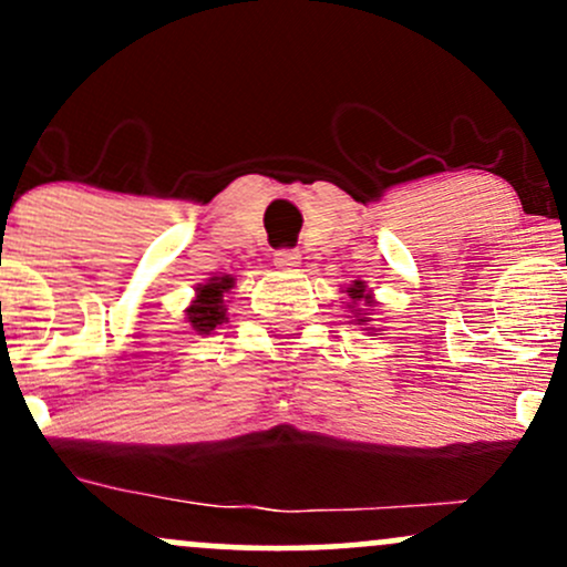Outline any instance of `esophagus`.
I'll return each mask as SVG.
<instances>
[{
  "label": "esophagus",
  "mask_w": 567,
  "mask_h": 567,
  "mask_svg": "<svg viewBox=\"0 0 567 567\" xmlns=\"http://www.w3.org/2000/svg\"><path fill=\"white\" fill-rule=\"evenodd\" d=\"M298 264H301V252L292 250V247H282V250L275 252V266H277V269L290 271V269H296Z\"/></svg>",
  "instance_id": "obj_1"
}]
</instances>
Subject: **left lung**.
I'll return each mask as SVG.
<instances>
[{
	"label": "left lung",
	"mask_w": 567,
	"mask_h": 567,
	"mask_svg": "<svg viewBox=\"0 0 567 567\" xmlns=\"http://www.w3.org/2000/svg\"><path fill=\"white\" fill-rule=\"evenodd\" d=\"M347 292L351 296V301H365V303H373V301H370V296L365 292V285H362V282H354ZM360 322H368V320H365V317H362Z\"/></svg>",
	"instance_id": "1"
}]
</instances>
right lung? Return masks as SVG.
Wrapping results in <instances>:
<instances>
[{
  "label": "right lung",
  "mask_w": 567,
  "mask_h": 567,
  "mask_svg": "<svg viewBox=\"0 0 567 567\" xmlns=\"http://www.w3.org/2000/svg\"><path fill=\"white\" fill-rule=\"evenodd\" d=\"M231 288V277H213L207 285H199L197 298L188 306V322H192L197 333H210V330H216L226 320L224 292H229Z\"/></svg>",
  "instance_id": "add662e5"
}]
</instances>
